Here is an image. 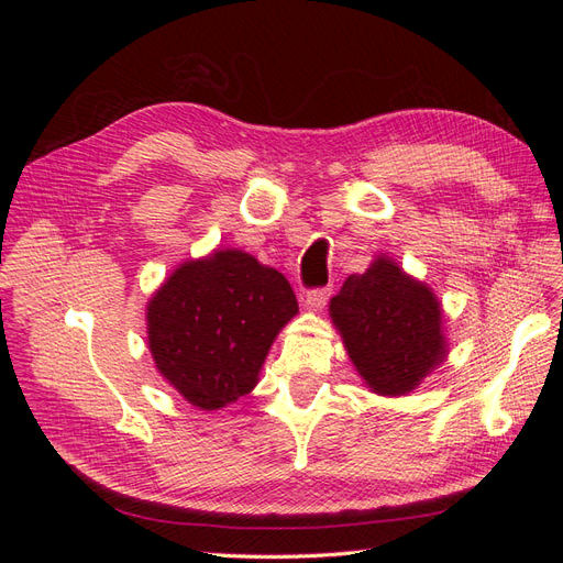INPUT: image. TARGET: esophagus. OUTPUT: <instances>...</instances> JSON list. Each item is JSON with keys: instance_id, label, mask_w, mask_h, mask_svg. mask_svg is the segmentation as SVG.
Instances as JSON below:
<instances>
[{"instance_id": "esophagus-1", "label": "esophagus", "mask_w": 563, "mask_h": 563, "mask_svg": "<svg viewBox=\"0 0 563 563\" xmlns=\"http://www.w3.org/2000/svg\"><path fill=\"white\" fill-rule=\"evenodd\" d=\"M329 294H331L329 288H310V291L305 294V305H308V308H312V310H321L329 300Z\"/></svg>"}]
</instances>
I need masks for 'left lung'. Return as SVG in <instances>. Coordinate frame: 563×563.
<instances>
[{
    "mask_svg": "<svg viewBox=\"0 0 563 563\" xmlns=\"http://www.w3.org/2000/svg\"><path fill=\"white\" fill-rule=\"evenodd\" d=\"M331 319L352 364L378 395H406L446 356L434 294L389 258L347 277L331 300Z\"/></svg>",
    "mask_w": 563,
    "mask_h": 563,
    "instance_id": "obj_1",
    "label": "left lung"
}]
</instances>
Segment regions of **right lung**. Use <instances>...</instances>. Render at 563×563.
<instances>
[{
  "mask_svg": "<svg viewBox=\"0 0 563 563\" xmlns=\"http://www.w3.org/2000/svg\"><path fill=\"white\" fill-rule=\"evenodd\" d=\"M296 312L282 272L242 251H216L180 265L150 300V352L187 401L216 411L258 383L269 345Z\"/></svg>",
  "mask_w": 563,
  "mask_h": 563,
  "instance_id": "1",
  "label": "right lung"
}]
</instances>
